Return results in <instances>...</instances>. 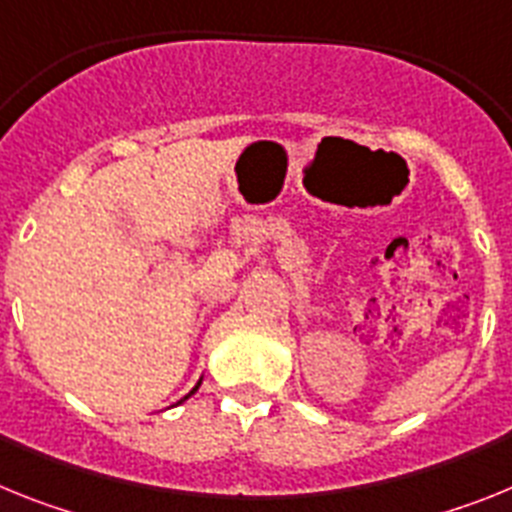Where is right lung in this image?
<instances>
[{
	"mask_svg": "<svg viewBox=\"0 0 512 512\" xmlns=\"http://www.w3.org/2000/svg\"><path fill=\"white\" fill-rule=\"evenodd\" d=\"M201 381H203V379H201ZM201 381H198V384H195V389H193V391H190V394H195V391H198V386H201ZM190 394H188V397H190ZM188 397H182V399H180V402H185V399H188Z\"/></svg>",
	"mask_w": 512,
	"mask_h": 512,
	"instance_id": "right-lung-1",
	"label": "right lung"
}]
</instances>
